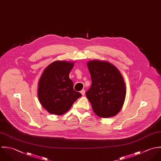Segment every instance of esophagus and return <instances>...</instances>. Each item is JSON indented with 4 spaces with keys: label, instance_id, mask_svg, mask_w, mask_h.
Instances as JSON below:
<instances>
[{
    "label": "esophagus",
    "instance_id": "34e87169",
    "mask_svg": "<svg viewBox=\"0 0 161 161\" xmlns=\"http://www.w3.org/2000/svg\"><path fill=\"white\" fill-rule=\"evenodd\" d=\"M80 93H81V95H82L83 96H84V95H85V90H82Z\"/></svg>",
    "mask_w": 161,
    "mask_h": 161
}]
</instances>
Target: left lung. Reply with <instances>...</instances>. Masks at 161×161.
<instances>
[{
	"label": "left lung",
	"instance_id": "left-lung-1",
	"mask_svg": "<svg viewBox=\"0 0 161 161\" xmlns=\"http://www.w3.org/2000/svg\"><path fill=\"white\" fill-rule=\"evenodd\" d=\"M87 66L92 84L86 96L94 113L103 118L116 115L123 108L126 94L125 82L121 72L107 61L91 60Z\"/></svg>",
	"mask_w": 161,
	"mask_h": 161
}]
</instances>
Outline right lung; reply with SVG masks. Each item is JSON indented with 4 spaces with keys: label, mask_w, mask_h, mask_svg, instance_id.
<instances>
[{
    "label": "right lung",
    "mask_w": 161,
    "mask_h": 161,
    "mask_svg": "<svg viewBox=\"0 0 161 161\" xmlns=\"http://www.w3.org/2000/svg\"><path fill=\"white\" fill-rule=\"evenodd\" d=\"M73 66L74 62L55 61L45 68L39 79V101L52 114H64L81 97L80 93L73 90V83L69 78Z\"/></svg>",
    "instance_id": "obj_1"
}]
</instances>
